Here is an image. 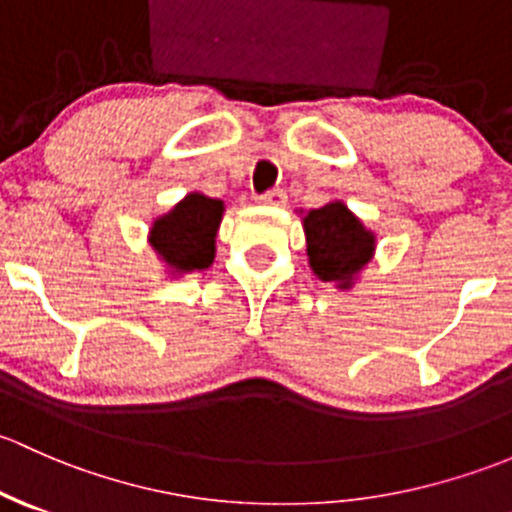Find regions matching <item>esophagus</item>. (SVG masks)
<instances>
[{
	"label": "esophagus",
	"instance_id": "34e87169",
	"mask_svg": "<svg viewBox=\"0 0 512 512\" xmlns=\"http://www.w3.org/2000/svg\"><path fill=\"white\" fill-rule=\"evenodd\" d=\"M261 204H268V207H283L286 204V192L283 189H271L261 197Z\"/></svg>",
	"mask_w": 512,
	"mask_h": 512
}]
</instances>
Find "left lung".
<instances>
[{"instance_id":"8db88e82","label":"left lung","mask_w":512,"mask_h":512,"mask_svg":"<svg viewBox=\"0 0 512 512\" xmlns=\"http://www.w3.org/2000/svg\"><path fill=\"white\" fill-rule=\"evenodd\" d=\"M308 263L323 283L352 288L357 273L372 261L374 234L342 202L310 209L303 217Z\"/></svg>"}]
</instances>
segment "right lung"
<instances>
[{
    "label": "right lung",
    "mask_w": 512,
    "mask_h": 512,
    "mask_svg": "<svg viewBox=\"0 0 512 512\" xmlns=\"http://www.w3.org/2000/svg\"><path fill=\"white\" fill-rule=\"evenodd\" d=\"M224 217L221 199L189 192L167 214L157 217L150 226V246L167 263L172 276L204 271L217 254V231Z\"/></svg>",
    "instance_id": "1"
}]
</instances>
